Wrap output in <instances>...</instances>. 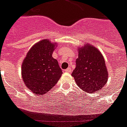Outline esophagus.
Here are the masks:
<instances>
[{
	"label": "esophagus",
	"mask_w": 127,
	"mask_h": 127,
	"mask_svg": "<svg viewBox=\"0 0 127 127\" xmlns=\"http://www.w3.org/2000/svg\"><path fill=\"white\" fill-rule=\"evenodd\" d=\"M65 72H67V73H71V69L70 67H69V68H67V69L65 70Z\"/></svg>",
	"instance_id": "34e87169"
}]
</instances>
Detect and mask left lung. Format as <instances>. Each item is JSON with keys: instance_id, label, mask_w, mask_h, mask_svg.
Wrapping results in <instances>:
<instances>
[{"instance_id": "left-lung-1", "label": "left lung", "mask_w": 127, "mask_h": 127, "mask_svg": "<svg viewBox=\"0 0 127 127\" xmlns=\"http://www.w3.org/2000/svg\"><path fill=\"white\" fill-rule=\"evenodd\" d=\"M76 67L72 73L76 84L88 93L101 90L108 80V71L101 52L90 44L78 49Z\"/></svg>"}]
</instances>
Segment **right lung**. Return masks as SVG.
Segmentation results:
<instances>
[{
	"label": "right lung",
	"mask_w": 127,
	"mask_h": 127,
	"mask_svg": "<svg viewBox=\"0 0 127 127\" xmlns=\"http://www.w3.org/2000/svg\"><path fill=\"white\" fill-rule=\"evenodd\" d=\"M56 43L43 39L33 45L24 59L21 75L24 83L33 94L43 95L55 86L62 71L52 56Z\"/></svg>",
	"instance_id": "add662e5"
}]
</instances>
